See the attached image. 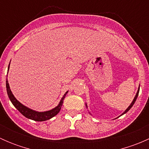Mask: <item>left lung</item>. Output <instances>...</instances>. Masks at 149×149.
Here are the masks:
<instances>
[{"label": "left lung", "mask_w": 149, "mask_h": 149, "mask_svg": "<svg viewBox=\"0 0 149 149\" xmlns=\"http://www.w3.org/2000/svg\"><path fill=\"white\" fill-rule=\"evenodd\" d=\"M139 90H140V85H139V89H138V91H137V93H136V96H135L134 99H133V102H131V104H130V106H129V107H127V109H125V112H123V114H122V115H124V114H125V113H126V112H128V111H129V110H130V108H131V107H133V104H134L135 102H136V99H137L138 96H139ZM86 107H87V104H86ZM89 113H90V112H89Z\"/></svg>", "instance_id": "8db88e82"}]
</instances>
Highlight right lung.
<instances>
[{"mask_svg": "<svg viewBox=\"0 0 149 149\" xmlns=\"http://www.w3.org/2000/svg\"><path fill=\"white\" fill-rule=\"evenodd\" d=\"M9 67H10V63L8 65V70H9ZM6 90H7V94H8V98L10 99V102L11 103L13 104V106L22 114L24 117H26V118L30 120H32L34 121H38V122H41V121H45L47 120L51 119L52 118H53L54 116L57 115L58 112H60L61 109V107H62L63 103V100L65 98V95L67 94L68 91H66L65 94H64L63 97H62V99L60 101L59 104L57 107H55V108L53 109H50V110L48 111H45V112H37V111L33 110V109H30V108L27 107L25 105L22 104V103L19 102L15 97L13 96V94H12L11 91H10V88L9 86V84H8V79H6Z\"/></svg>", "mask_w": 149, "mask_h": 149, "instance_id": "add662e5", "label": "right lung"}]
</instances>
